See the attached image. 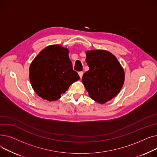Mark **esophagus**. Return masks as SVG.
<instances>
[{"instance_id": "esophagus-1", "label": "esophagus", "mask_w": 157, "mask_h": 157, "mask_svg": "<svg viewBox=\"0 0 157 157\" xmlns=\"http://www.w3.org/2000/svg\"><path fill=\"white\" fill-rule=\"evenodd\" d=\"M78 74H79V76L80 78L81 79L82 76H83V72H79Z\"/></svg>"}]
</instances>
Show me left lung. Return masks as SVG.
<instances>
[{"mask_svg":"<svg viewBox=\"0 0 157 157\" xmlns=\"http://www.w3.org/2000/svg\"><path fill=\"white\" fill-rule=\"evenodd\" d=\"M89 70L84 73L82 82L90 97L104 104L117 96L124 83L125 72L114 55L105 50L86 53Z\"/></svg>","mask_w":157,"mask_h":157,"instance_id":"obj_1","label":"left lung"}]
</instances>
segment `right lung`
Here are the masks:
<instances>
[{"label":"right lung","mask_w":157,"mask_h":157,"mask_svg":"<svg viewBox=\"0 0 157 157\" xmlns=\"http://www.w3.org/2000/svg\"><path fill=\"white\" fill-rule=\"evenodd\" d=\"M29 78L35 92L43 99L55 101L74 82L79 79L72 69L69 49L60 45L49 46L32 61Z\"/></svg>","instance_id":"right-lung-1"}]
</instances>
